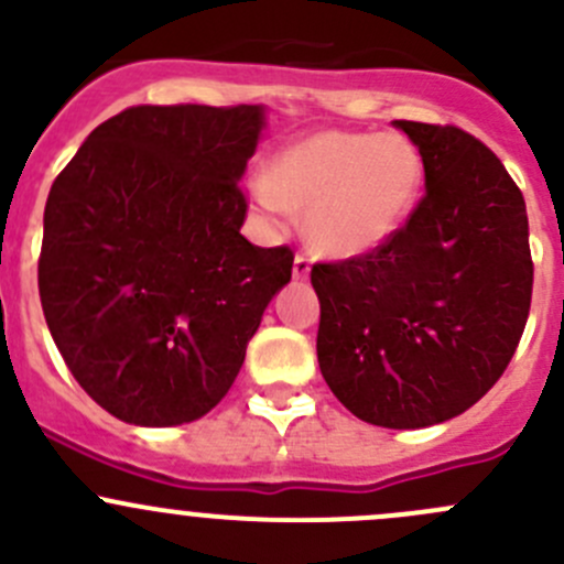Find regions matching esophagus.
<instances>
[{
  "label": "esophagus",
  "mask_w": 564,
  "mask_h": 564,
  "mask_svg": "<svg viewBox=\"0 0 564 564\" xmlns=\"http://www.w3.org/2000/svg\"><path fill=\"white\" fill-rule=\"evenodd\" d=\"M311 272V259L305 253H297L294 256V264H292V275L297 278V281H303V278H308Z\"/></svg>",
  "instance_id": "obj_1"
}]
</instances>
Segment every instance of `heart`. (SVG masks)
Masks as SVG:
<instances>
[{
	"mask_svg": "<svg viewBox=\"0 0 564 564\" xmlns=\"http://www.w3.org/2000/svg\"><path fill=\"white\" fill-rule=\"evenodd\" d=\"M425 166L401 135L322 130L297 141L256 180L267 215L305 209V235L322 253L355 259L392 240L423 193Z\"/></svg>",
	"mask_w": 564,
	"mask_h": 564,
	"instance_id": "1",
	"label": "heart"
}]
</instances>
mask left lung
<instances>
[{"label":"left lung","mask_w":564,"mask_h":564,"mask_svg":"<svg viewBox=\"0 0 564 564\" xmlns=\"http://www.w3.org/2000/svg\"><path fill=\"white\" fill-rule=\"evenodd\" d=\"M425 166V196L392 240L318 261L316 355L355 417L425 429L497 384L529 316L527 204L508 169L456 124L395 119Z\"/></svg>","instance_id":"1"}]
</instances>
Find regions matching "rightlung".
<instances>
[{
	"instance_id": "right-lung-1",
	"label": "right lung",
	"mask_w": 564,
	"mask_h": 564,
	"mask_svg": "<svg viewBox=\"0 0 564 564\" xmlns=\"http://www.w3.org/2000/svg\"><path fill=\"white\" fill-rule=\"evenodd\" d=\"M261 106H133L54 180L37 286L62 360L133 425H182L229 392L292 248L250 246L240 191Z\"/></svg>"
}]
</instances>
